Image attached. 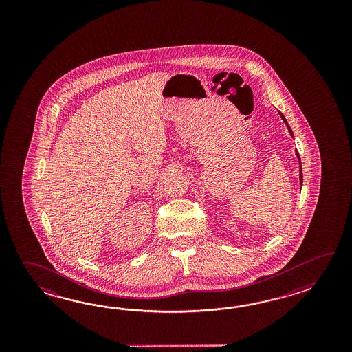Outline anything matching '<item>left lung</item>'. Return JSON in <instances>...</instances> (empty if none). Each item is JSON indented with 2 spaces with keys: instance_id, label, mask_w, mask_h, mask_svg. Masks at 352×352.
<instances>
[{
  "instance_id": "8db88e82",
  "label": "left lung",
  "mask_w": 352,
  "mask_h": 352,
  "mask_svg": "<svg viewBox=\"0 0 352 352\" xmlns=\"http://www.w3.org/2000/svg\"><path fill=\"white\" fill-rule=\"evenodd\" d=\"M279 114H280V117H282V120H285V124H287V127H288V131H289V133H291V135L293 137L292 133V129L289 128V126H288V123H287V120H285V116L282 114V113L279 112ZM297 153V157H298L299 160V155L298 152H296ZM299 181H300V185H302V181H303V177H302V168H300V160H299Z\"/></svg>"
}]
</instances>
